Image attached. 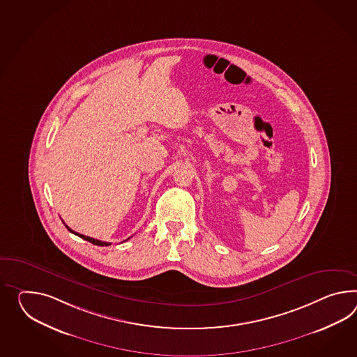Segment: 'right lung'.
<instances>
[{"label": "right lung", "instance_id": "add662e5", "mask_svg": "<svg viewBox=\"0 0 357 357\" xmlns=\"http://www.w3.org/2000/svg\"><path fill=\"white\" fill-rule=\"evenodd\" d=\"M67 229L72 232V234H75V235L79 236L81 238H84V240H86L89 243H94V245H98V246H108V245H111V243H105V241H99V240H96V238H93V237H89V236L81 235V234H77V232H75V231H72L70 227L67 226Z\"/></svg>", "mask_w": 357, "mask_h": 357}]
</instances>
